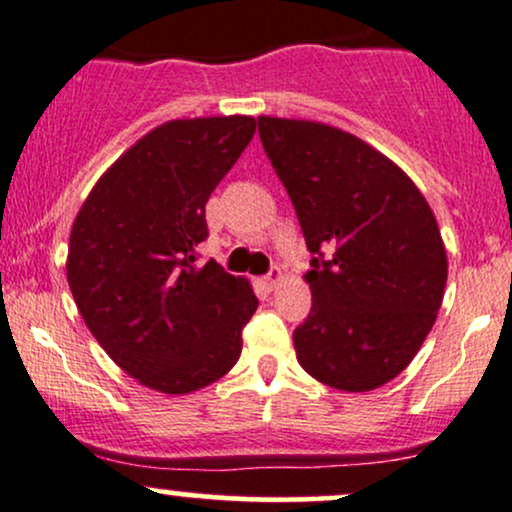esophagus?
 <instances>
[{
    "label": "esophagus",
    "instance_id": "esophagus-1",
    "mask_svg": "<svg viewBox=\"0 0 512 512\" xmlns=\"http://www.w3.org/2000/svg\"><path fill=\"white\" fill-rule=\"evenodd\" d=\"M280 280H282V270H280V268H273V270H270V273L266 275V278H263V285H266L268 290H275V287L280 285Z\"/></svg>",
    "mask_w": 512,
    "mask_h": 512
}]
</instances>
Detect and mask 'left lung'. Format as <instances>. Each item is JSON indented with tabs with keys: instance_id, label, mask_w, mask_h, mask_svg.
I'll use <instances>...</instances> for the list:
<instances>
[{
	"instance_id": "obj_1",
	"label": "left lung",
	"mask_w": 512,
	"mask_h": 512,
	"mask_svg": "<svg viewBox=\"0 0 512 512\" xmlns=\"http://www.w3.org/2000/svg\"><path fill=\"white\" fill-rule=\"evenodd\" d=\"M258 134L314 254L297 362L345 393L386 386L424 345L446 292L434 210L393 160L338 126L261 114Z\"/></svg>"
}]
</instances>
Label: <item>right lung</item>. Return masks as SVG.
Here are the masks:
<instances>
[{
    "mask_svg": "<svg viewBox=\"0 0 512 512\" xmlns=\"http://www.w3.org/2000/svg\"><path fill=\"white\" fill-rule=\"evenodd\" d=\"M256 119H172L138 138L95 182L69 237L66 280L100 347L141 386L186 395L242 354L258 299L210 258L206 203Z\"/></svg>",
    "mask_w": 512,
    "mask_h": 512,
    "instance_id": "1",
    "label": "right lung"
}]
</instances>
